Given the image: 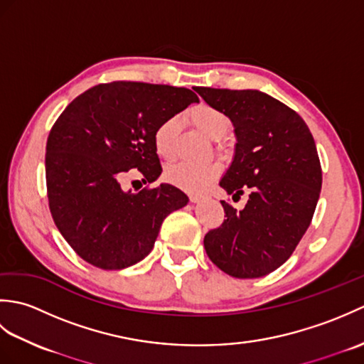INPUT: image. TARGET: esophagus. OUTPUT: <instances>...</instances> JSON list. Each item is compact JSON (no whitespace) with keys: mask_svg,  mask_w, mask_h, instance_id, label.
<instances>
[{"mask_svg":"<svg viewBox=\"0 0 364 364\" xmlns=\"http://www.w3.org/2000/svg\"><path fill=\"white\" fill-rule=\"evenodd\" d=\"M202 198H203V196H198V194H191L189 196V200L192 203H198Z\"/></svg>","mask_w":364,"mask_h":364,"instance_id":"esophagus-1","label":"esophagus"}]
</instances>
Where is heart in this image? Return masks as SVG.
I'll use <instances>...</instances> for the list:
<instances>
[{
	"mask_svg": "<svg viewBox=\"0 0 364 364\" xmlns=\"http://www.w3.org/2000/svg\"><path fill=\"white\" fill-rule=\"evenodd\" d=\"M186 117L192 125L213 139V141H220L222 137H225L231 127L228 115L220 111L219 107L208 103L192 106L186 112ZM178 134H180V120H178V117H167L156 127L153 133V145L159 158L167 161L173 158ZM220 172L222 168L219 164L194 166L188 164V162H178V164L167 167L164 178L172 186L188 192H198L214 181Z\"/></svg>",
	"mask_w": 364,
	"mask_h": 364,
	"instance_id": "heart-1",
	"label": "heart"
}]
</instances>
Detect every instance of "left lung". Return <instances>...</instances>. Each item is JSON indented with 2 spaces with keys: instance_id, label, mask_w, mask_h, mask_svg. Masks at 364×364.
Returning <instances> with one entry per match:
<instances>
[{
  "instance_id": "left-lung-1",
  "label": "left lung",
  "mask_w": 364,
  "mask_h": 364,
  "mask_svg": "<svg viewBox=\"0 0 364 364\" xmlns=\"http://www.w3.org/2000/svg\"><path fill=\"white\" fill-rule=\"evenodd\" d=\"M233 122L236 150L220 188L250 196L242 211L222 200L225 220L206 233L208 257L236 278L264 277L296 250L318 205L322 168L310 128L259 90L196 87Z\"/></svg>"
}]
</instances>
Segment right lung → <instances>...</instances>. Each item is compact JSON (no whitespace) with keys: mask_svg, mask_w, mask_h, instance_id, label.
Instances as JSON below:
<instances>
[{"mask_svg":"<svg viewBox=\"0 0 364 364\" xmlns=\"http://www.w3.org/2000/svg\"><path fill=\"white\" fill-rule=\"evenodd\" d=\"M197 102L184 87L114 81L90 87L59 115L46 141V194L60 235L89 264H136L151 252L167 215L188 205L170 184L131 194L119 180L131 168L156 180L162 167L154 129Z\"/></svg>","mask_w":364,"mask_h":364,"instance_id":"add662e5","label":"right lung"}]
</instances>
